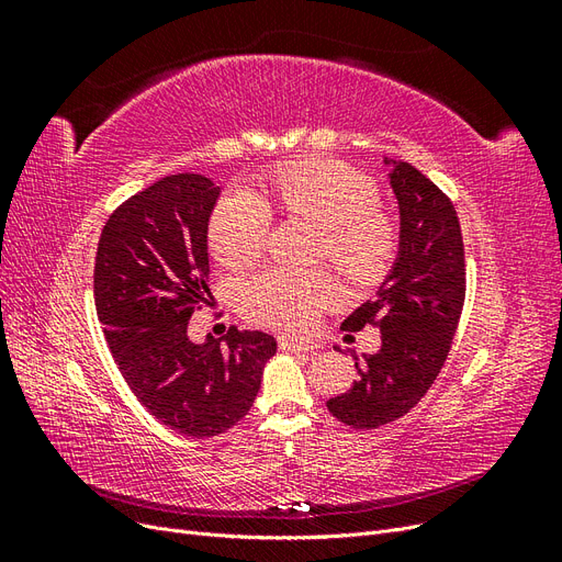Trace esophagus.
<instances>
[{"label": "esophagus", "mask_w": 562, "mask_h": 562, "mask_svg": "<svg viewBox=\"0 0 562 562\" xmlns=\"http://www.w3.org/2000/svg\"><path fill=\"white\" fill-rule=\"evenodd\" d=\"M279 349L281 351H312L314 345L312 342H304V339H295V337H279Z\"/></svg>", "instance_id": "1"}]
</instances>
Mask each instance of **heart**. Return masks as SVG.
I'll return each instance as SVG.
<instances>
[{
  "label": "heart",
  "mask_w": 562,
  "mask_h": 562,
  "mask_svg": "<svg viewBox=\"0 0 562 562\" xmlns=\"http://www.w3.org/2000/svg\"><path fill=\"white\" fill-rule=\"evenodd\" d=\"M262 198L241 187L225 192L209 223L211 252L227 269L260 260L269 232V210L318 227L314 258H328L345 279H380L398 248V223L382 203L372 178L337 159H295L262 178ZM333 295L323 269L271 267L241 288V310L260 326L304 330Z\"/></svg>",
  "instance_id": "1"
}]
</instances>
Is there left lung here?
Returning <instances> with one entry per match:
<instances>
[{
    "label": "left lung",
    "mask_w": 562,
    "mask_h": 562,
    "mask_svg": "<svg viewBox=\"0 0 562 562\" xmlns=\"http://www.w3.org/2000/svg\"><path fill=\"white\" fill-rule=\"evenodd\" d=\"M389 178L401 209L398 260L378 297L342 323L351 333L380 328L382 347L353 359L359 380L328 401L339 422L366 431L411 413L427 394L448 359L467 297L464 241L450 196L405 161Z\"/></svg>",
    "instance_id": "8db88e82"
}]
</instances>
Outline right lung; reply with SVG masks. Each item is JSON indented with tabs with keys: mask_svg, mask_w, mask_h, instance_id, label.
Wrapping results in <instances>:
<instances>
[{
	"mask_svg": "<svg viewBox=\"0 0 562 562\" xmlns=\"http://www.w3.org/2000/svg\"><path fill=\"white\" fill-rule=\"evenodd\" d=\"M220 196L211 178L166 176L119 206L100 232L93 295L114 361L145 411L192 438L244 419L277 339L227 330L194 345L190 318L209 295V217Z\"/></svg>",
	"mask_w": 562,
	"mask_h": 562,
	"instance_id": "1",
	"label": "right lung"
}]
</instances>
